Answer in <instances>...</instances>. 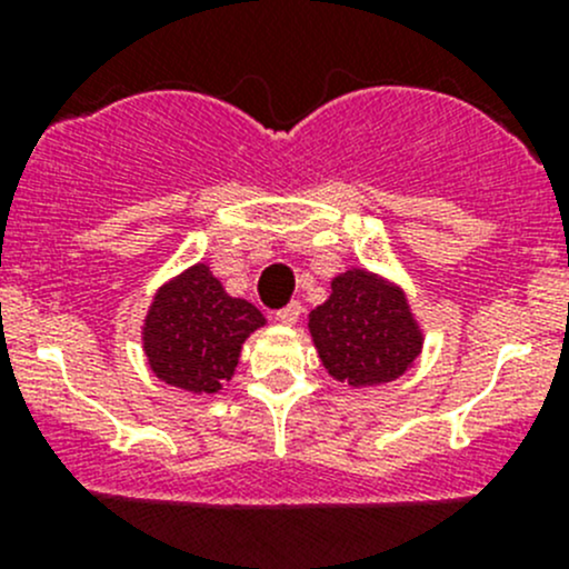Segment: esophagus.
<instances>
[{
    "instance_id": "34e87169",
    "label": "esophagus",
    "mask_w": 569,
    "mask_h": 569,
    "mask_svg": "<svg viewBox=\"0 0 569 569\" xmlns=\"http://www.w3.org/2000/svg\"><path fill=\"white\" fill-rule=\"evenodd\" d=\"M300 313H302L300 302H289V306L280 308V311L274 313V319H278L280 325H297V319H300Z\"/></svg>"
}]
</instances>
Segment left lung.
Segmentation results:
<instances>
[{
    "mask_svg": "<svg viewBox=\"0 0 569 569\" xmlns=\"http://www.w3.org/2000/svg\"><path fill=\"white\" fill-rule=\"evenodd\" d=\"M330 289L308 321L330 377L366 388L405 375L423 343L405 291L366 269L338 274Z\"/></svg>",
    "mask_w": 569,
    "mask_h": 569,
    "instance_id": "8db88e82",
    "label": "left lung"
}]
</instances>
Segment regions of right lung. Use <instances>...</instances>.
<instances>
[{
	"label": "right lung",
	"instance_id": "add662e5",
	"mask_svg": "<svg viewBox=\"0 0 569 569\" xmlns=\"http://www.w3.org/2000/svg\"><path fill=\"white\" fill-rule=\"evenodd\" d=\"M263 321L252 302L228 297L211 269L194 263L157 291L142 343L159 380L189 393H217L237 371L244 338Z\"/></svg>",
	"mask_w": 569,
	"mask_h": 569
}]
</instances>
